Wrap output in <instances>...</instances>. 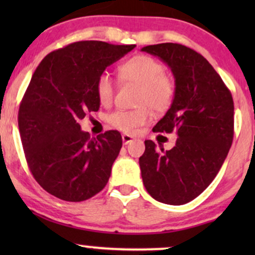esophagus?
I'll return each mask as SVG.
<instances>
[{
  "label": "esophagus",
  "mask_w": 255,
  "mask_h": 255,
  "mask_svg": "<svg viewBox=\"0 0 255 255\" xmlns=\"http://www.w3.org/2000/svg\"><path fill=\"white\" fill-rule=\"evenodd\" d=\"M122 141H124L125 145L130 144V142L133 141V136L129 135V134H124V135H122Z\"/></svg>",
  "instance_id": "34e87169"
}]
</instances>
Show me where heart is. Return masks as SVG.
I'll return each instance as SVG.
<instances>
[{"label":"heart","mask_w":255,"mask_h":255,"mask_svg":"<svg viewBox=\"0 0 255 255\" xmlns=\"http://www.w3.org/2000/svg\"><path fill=\"white\" fill-rule=\"evenodd\" d=\"M119 78L122 83L139 86L133 110H115L108 116V124L125 133H134L151 119L150 109L163 114L170 109L175 97V84L165 74V68L156 58L147 55H136L119 67ZM96 93L103 105L113 102L115 84L108 73H102L96 81Z\"/></svg>","instance_id":"heart-1"}]
</instances>
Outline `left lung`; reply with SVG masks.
Listing matches in <instances>:
<instances>
[{"instance_id":"left-lung-1","label":"left lung","mask_w":255,"mask_h":255,"mask_svg":"<svg viewBox=\"0 0 255 255\" xmlns=\"http://www.w3.org/2000/svg\"><path fill=\"white\" fill-rule=\"evenodd\" d=\"M141 50L159 57L175 78L174 102L153 131L178 136L168 151L146 140L139 158L142 182L157 201L183 205L200 195L223 165L234 137V101L218 73L193 49L162 43Z\"/></svg>"}]
</instances>
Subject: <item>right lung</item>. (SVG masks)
Returning <instances> with one entry per match:
<instances>
[{
  "mask_svg": "<svg viewBox=\"0 0 255 255\" xmlns=\"http://www.w3.org/2000/svg\"><path fill=\"white\" fill-rule=\"evenodd\" d=\"M134 48L72 43L46 55L32 75L17 115L20 137L32 175L54 197L87 200L109 181L121 134L108 130L91 137L79 121L99 109L97 78Z\"/></svg>",
  "mask_w": 255,
  "mask_h": 255,
  "instance_id": "1",
  "label": "right lung"
}]
</instances>
